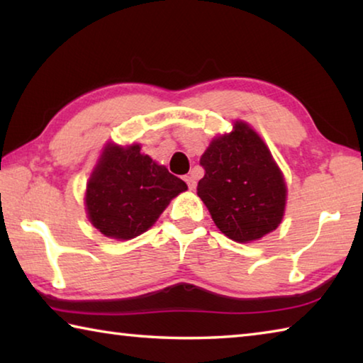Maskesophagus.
<instances>
[{
  "label": "esophagus",
  "instance_id": "34e87169",
  "mask_svg": "<svg viewBox=\"0 0 363 363\" xmlns=\"http://www.w3.org/2000/svg\"><path fill=\"white\" fill-rule=\"evenodd\" d=\"M184 181L187 182V186H189V189H190V190H194V189H195V186H196V179H195V174H194V173H190L189 176L184 177Z\"/></svg>",
  "mask_w": 363,
  "mask_h": 363
}]
</instances>
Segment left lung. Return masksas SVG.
<instances>
[{"mask_svg": "<svg viewBox=\"0 0 363 363\" xmlns=\"http://www.w3.org/2000/svg\"><path fill=\"white\" fill-rule=\"evenodd\" d=\"M200 164L205 176L196 194L220 232L247 243L277 229L285 211L284 176L247 123L235 121L230 134L214 139Z\"/></svg>", "mask_w": 363, "mask_h": 363, "instance_id": "1", "label": "left lung"}]
</instances>
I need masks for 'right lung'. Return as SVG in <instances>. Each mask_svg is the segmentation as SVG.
<instances>
[{"label":"right lung","instance_id":"add662e5","mask_svg":"<svg viewBox=\"0 0 363 363\" xmlns=\"http://www.w3.org/2000/svg\"><path fill=\"white\" fill-rule=\"evenodd\" d=\"M186 182L140 153L138 144L107 145L86 190L91 224L106 237L130 240L155 223Z\"/></svg>","mask_w":363,"mask_h":363}]
</instances>
